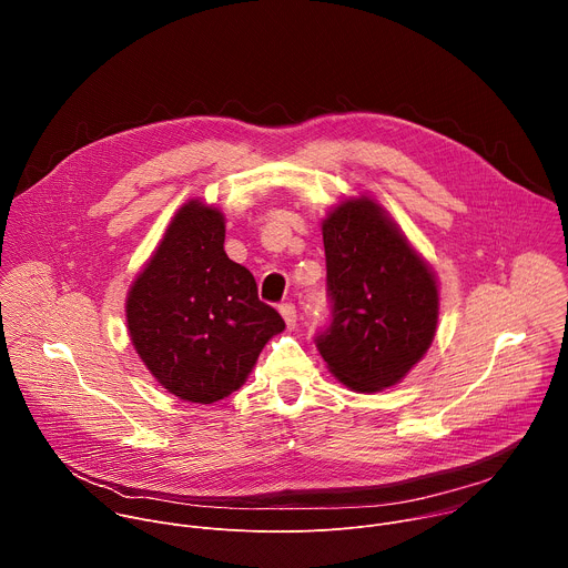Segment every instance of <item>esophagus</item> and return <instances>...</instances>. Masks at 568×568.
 I'll return each instance as SVG.
<instances>
[{"label":"esophagus","instance_id":"obj_1","mask_svg":"<svg viewBox=\"0 0 568 568\" xmlns=\"http://www.w3.org/2000/svg\"><path fill=\"white\" fill-rule=\"evenodd\" d=\"M278 312H281V316L285 318L287 328L292 331V328L296 326V307H294L292 303H281V305H278Z\"/></svg>","mask_w":568,"mask_h":568}]
</instances>
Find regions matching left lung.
I'll list each match as a JSON object with an SVG mask.
<instances>
[{"mask_svg":"<svg viewBox=\"0 0 568 568\" xmlns=\"http://www.w3.org/2000/svg\"><path fill=\"white\" fill-rule=\"evenodd\" d=\"M331 326L316 348L353 390L397 384L429 351L438 326V285L388 213L362 195L321 222Z\"/></svg>","mask_w":568,"mask_h":568,"instance_id":"obj_1","label":"left lung"}]
</instances>
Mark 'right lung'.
Instances as JSON below:
<instances>
[{
	"label": "right lung",
	"mask_w": 568,
	"mask_h": 568,
	"mask_svg": "<svg viewBox=\"0 0 568 568\" xmlns=\"http://www.w3.org/2000/svg\"><path fill=\"white\" fill-rule=\"evenodd\" d=\"M128 333L154 379L211 404L247 382L265 344L285 331L247 267L224 252V215L200 200L171 220L125 298Z\"/></svg>",
	"instance_id": "right-lung-1"
}]
</instances>
